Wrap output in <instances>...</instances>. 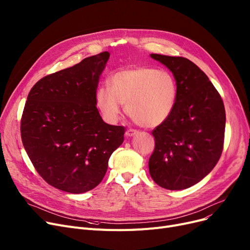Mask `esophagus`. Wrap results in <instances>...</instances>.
Segmentation results:
<instances>
[{"label": "esophagus", "mask_w": 250, "mask_h": 250, "mask_svg": "<svg viewBox=\"0 0 250 250\" xmlns=\"http://www.w3.org/2000/svg\"><path fill=\"white\" fill-rule=\"evenodd\" d=\"M137 134H138V131H137V129H134V128H128L127 131H126V133H125V135L127 137H133V136H135Z\"/></svg>", "instance_id": "1"}]
</instances>
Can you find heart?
I'll list each match as a JSON object with an SVG mask.
<instances>
[{"label":"heart","mask_w":250,"mask_h":250,"mask_svg":"<svg viewBox=\"0 0 250 250\" xmlns=\"http://www.w3.org/2000/svg\"><path fill=\"white\" fill-rule=\"evenodd\" d=\"M109 86L100 85L96 92L97 105L109 122L116 121L124 104L137 125L155 127L167 121L177 103L178 83L167 70L129 67L114 73Z\"/></svg>","instance_id":"1"}]
</instances>
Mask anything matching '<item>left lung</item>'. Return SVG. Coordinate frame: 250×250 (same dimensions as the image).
<instances>
[{
  "label": "left lung",
  "instance_id": "obj_1",
  "mask_svg": "<svg viewBox=\"0 0 250 250\" xmlns=\"http://www.w3.org/2000/svg\"><path fill=\"white\" fill-rule=\"evenodd\" d=\"M151 57L172 72L178 98L167 121L152 131L155 147L149 172L162 188L187 189L208 176L222 155L224 102L208 75L189 59L159 54Z\"/></svg>",
  "mask_w": 250,
  "mask_h": 250
}]
</instances>
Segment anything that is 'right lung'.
<instances>
[{"label": "right lung", "instance_id": "obj_1", "mask_svg": "<svg viewBox=\"0 0 250 250\" xmlns=\"http://www.w3.org/2000/svg\"><path fill=\"white\" fill-rule=\"evenodd\" d=\"M102 52L52 73L32 86L21 117V140L39 175L59 190L80 194L103 180L125 126L103 122L96 107Z\"/></svg>", "mask_w": 250, "mask_h": 250}]
</instances>
